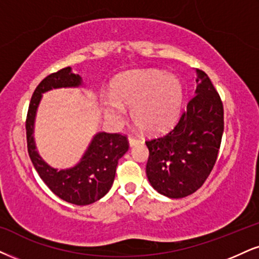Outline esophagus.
<instances>
[{
	"mask_svg": "<svg viewBox=\"0 0 259 259\" xmlns=\"http://www.w3.org/2000/svg\"><path fill=\"white\" fill-rule=\"evenodd\" d=\"M128 142H130V145H131V146H135V145H137V144H139L140 139L136 138V137L130 136V137H128Z\"/></svg>",
	"mask_w": 259,
	"mask_h": 259,
	"instance_id": "1",
	"label": "esophagus"
}]
</instances>
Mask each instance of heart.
<instances>
[{"label":"heart","instance_id":"b5f03b06","mask_svg":"<svg viewBox=\"0 0 259 259\" xmlns=\"http://www.w3.org/2000/svg\"><path fill=\"white\" fill-rule=\"evenodd\" d=\"M183 85L178 78L157 69L131 72L114 84V95L104 101L110 120L120 122L127 115L124 105L133 108L136 123L149 133L167 130L178 119L183 104Z\"/></svg>","mask_w":259,"mask_h":259}]
</instances>
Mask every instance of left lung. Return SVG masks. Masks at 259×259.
Instances as JSON below:
<instances>
[{"instance_id":"8db88e82","label":"left lung","mask_w":259,"mask_h":259,"mask_svg":"<svg viewBox=\"0 0 259 259\" xmlns=\"http://www.w3.org/2000/svg\"><path fill=\"white\" fill-rule=\"evenodd\" d=\"M196 95L175 126L145 142L146 177L158 193L184 198L202 187L218 159L223 135V104L211 80L196 69Z\"/></svg>"}]
</instances>
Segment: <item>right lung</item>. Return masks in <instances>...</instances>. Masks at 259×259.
<instances>
[{"mask_svg":"<svg viewBox=\"0 0 259 259\" xmlns=\"http://www.w3.org/2000/svg\"><path fill=\"white\" fill-rule=\"evenodd\" d=\"M81 85V78L71 67L60 69L44 78L32 95L26 116L27 151L41 180L57 197L75 205H89L104 197L114 183L119 159L130 148L128 139L121 133H97L75 167L57 170L48 165L36 151L33 123L41 94L57 88Z\"/></svg>","mask_w":259,"mask_h":259,"instance_id":"right-lung-1","label":"right lung"}]
</instances>
